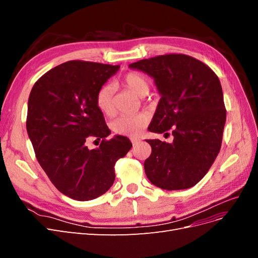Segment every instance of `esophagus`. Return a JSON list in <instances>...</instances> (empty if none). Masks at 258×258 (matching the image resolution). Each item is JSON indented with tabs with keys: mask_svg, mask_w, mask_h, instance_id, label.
Instances as JSON below:
<instances>
[{
	"mask_svg": "<svg viewBox=\"0 0 258 258\" xmlns=\"http://www.w3.org/2000/svg\"><path fill=\"white\" fill-rule=\"evenodd\" d=\"M131 142H132V144H134V145H137L138 143L141 142V140L137 139V138H132V139H131Z\"/></svg>",
	"mask_w": 258,
	"mask_h": 258,
	"instance_id": "34e87169",
	"label": "esophagus"
}]
</instances>
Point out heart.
<instances>
[{
	"instance_id": "1",
	"label": "heart",
	"mask_w": 258,
	"mask_h": 258,
	"mask_svg": "<svg viewBox=\"0 0 258 258\" xmlns=\"http://www.w3.org/2000/svg\"><path fill=\"white\" fill-rule=\"evenodd\" d=\"M123 87L134 92L138 97H145L150 90V84L146 77L139 72H129L122 77ZM96 103L99 110L106 116L115 114L114 86L105 84L101 86L96 95ZM148 116L145 114H136L121 116L113 122V130L117 135L139 137L142 130L147 126Z\"/></svg>"
}]
</instances>
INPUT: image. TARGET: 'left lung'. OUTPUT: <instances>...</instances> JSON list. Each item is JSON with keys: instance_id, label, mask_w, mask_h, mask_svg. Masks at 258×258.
I'll return each mask as SVG.
<instances>
[{"instance_id": "obj_1", "label": "left lung", "mask_w": 258, "mask_h": 258, "mask_svg": "<svg viewBox=\"0 0 258 258\" xmlns=\"http://www.w3.org/2000/svg\"><path fill=\"white\" fill-rule=\"evenodd\" d=\"M154 79L160 95L148 131L169 132L172 143L146 140L147 178L167 190L186 189L204 177L220 153L226 121L223 90L204 62L182 53L140 60L129 66Z\"/></svg>"}]
</instances>
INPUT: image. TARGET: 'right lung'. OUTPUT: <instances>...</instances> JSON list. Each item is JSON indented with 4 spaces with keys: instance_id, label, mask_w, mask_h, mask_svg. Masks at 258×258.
Returning <instances> with one entry per match:
<instances>
[{
    "instance_id": "obj_1",
    "label": "right lung",
    "mask_w": 258,
    "mask_h": 258,
    "mask_svg": "<svg viewBox=\"0 0 258 258\" xmlns=\"http://www.w3.org/2000/svg\"><path fill=\"white\" fill-rule=\"evenodd\" d=\"M119 66L73 60L49 70L28 101L27 131L36 159L56 188L87 201L105 194L115 181V163L132 144L122 136L105 140L111 130L96 103L97 91ZM102 138L89 150V138Z\"/></svg>"
}]
</instances>
